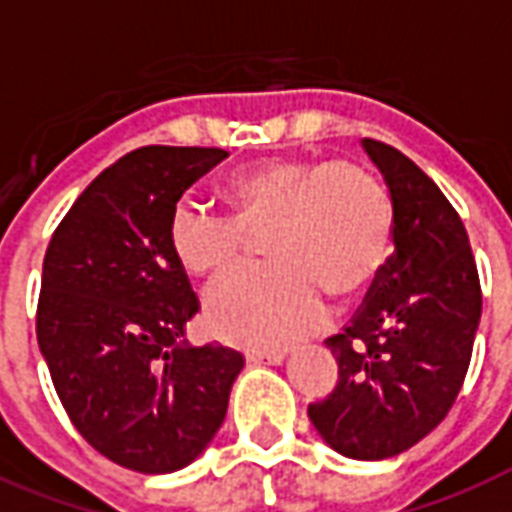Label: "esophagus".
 <instances>
[{
    "label": "esophagus",
    "mask_w": 512,
    "mask_h": 512,
    "mask_svg": "<svg viewBox=\"0 0 512 512\" xmlns=\"http://www.w3.org/2000/svg\"><path fill=\"white\" fill-rule=\"evenodd\" d=\"M245 358H248V363H269V366H280V363L285 360V350H269V352L251 350Z\"/></svg>",
    "instance_id": "obj_1"
}]
</instances>
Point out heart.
<instances>
[{
    "instance_id": "1",
    "label": "heart",
    "mask_w": 512,
    "mask_h": 512,
    "mask_svg": "<svg viewBox=\"0 0 512 512\" xmlns=\"http://www.w3.org/2000/svg\"><path fill=\"white\" fill-rule=\"evenodd\" d=\"M229 216L178 205L170 251L189 275L221 280L245 259L248 235H267L275 264L251 269L208 299V326L227 342L280 350L323 326L328 296L374 283L392 251V202L355 162L267 160L224 186Z\"/></svg>"
}]
</instances>
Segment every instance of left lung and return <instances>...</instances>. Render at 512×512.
I'll return each instance as SVG.
<instances>
[{
	"mask_svg": "<svg viewBox=\"0 0 512 512\" xmlns=\"http://www.w3.org/2000/svg\"><path fill=\"white\" fill-rule=\"evenodd\" d=\"M392 200L395 251L342 334L336 387L310 403L320 438L350 459L398 457L441 425L465 382L481 283L459 213L398 149L363 138Z\"/></svg>",
	"mask_w": 512,
	"mask_h": 512,
	"instance_id": "obj_1",
	"label": "left lung"
}]
</instances>
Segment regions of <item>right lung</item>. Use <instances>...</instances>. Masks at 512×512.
I'll return each instance as SVG.
<instances>
[{"instance_id":"obj_1","label":"right lung","mask_w":512,"mask_h":512,"mask_svg":"<svg viewBox=\"0 0 512 512\" xmlns=\"http://www.w3.org/2000/svg\"><path fill=\"white\" fill-rule=\"evenodd\" d=\"M224 149L144 146L106 168L63 216L42 264L37 342L66 414L95 451L146 475L208 449L245 360L186 344L197 315L168 243L181 194Z\"/></svg>"}]
</instances>
